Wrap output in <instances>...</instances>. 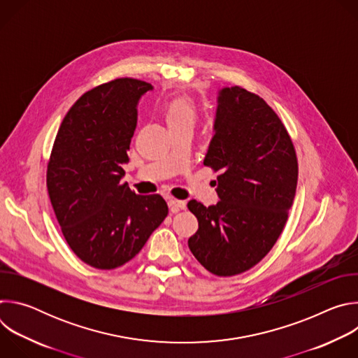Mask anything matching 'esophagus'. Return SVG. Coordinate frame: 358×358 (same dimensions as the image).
Returning a JSON list of instances; mask_svg holds the SVG:
<instances>
[{
    "label": "esophagus",
    "mask_w": 358,
    "mask_h": 358,
    "mask_svg": "<svg viewBox=\"0 0 358 358\" xmlns=\"http://www.w3.org/2000/svg\"><path fill=\"white\" fill-rule=\"evenodd\" d=\"M169 207L171 210V213H178L180 210H185V202L184 201H180V199H176V198H170L169 199Z\"/></svg>",
    "instance_id": "esophagus-1"
}]
</instances>
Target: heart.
I'll list each match as a JSON object with an SVG mask.
<instances>
[{
	"instance_id": "b5f03b06",
	"label": "heart",
	"mask_w": 358,
	"mask_h": 358,
	"mask_svg": "<svg viewBox=\"0 0 358 358\" xmlns=\"http://www.w3.org/2000/svg\"><path fill=\"white\" fill-rule=\"evenodd\" d=\"M164 116L170 130L184 126H194L196 119V108L191 99L176 97L166 105Z\"/></svg>"
}]
</instances>
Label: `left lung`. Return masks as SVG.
I'll return each instance as SVG.
<instances>
[{
    "label": "left lung",
    "mask_w": 358,
    "mask_h": 358,
    "mask_svg": "<svg viewBox=\"0 0 358 358\" xmlns=\"http://www.w3.org/2000/svg\"><path fill=\"white\" fill-rule=\"evenodd\" d=\"M215 134L203 166L220 173L217 206L191 199L198 220L188 239L196 261L217 276L259 264L280 236L297 187L293 141L266 101L239 86L218 96Z\"/></svg>",
    "instance_id": "1"
}]
</instances>
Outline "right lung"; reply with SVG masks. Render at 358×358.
<instances>
[{
	"label": "right lung",
	"instance_id": "right-lung-1",
	"mask_svg": "<svg viewBox=\"0 0 358 358\" xmlns=\"http://www.w3.org/2000/svg\"><path fill=\"white\" fill-rule=\"evenodd\" d=\"M152 86L117 78L83 93L64 117L48 162L46 188L76 257L116 269L141 250L166 220L162 195H137L122 184L140 97Z\"/></svg>",
	"mask_w": 358,
	"mask_h": 358
}]
</instances>
